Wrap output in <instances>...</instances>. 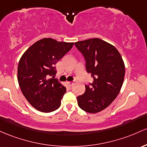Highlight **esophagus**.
Masks as SVG:
<instances>
[{"mask_svg": "<svg viewBox=\"0 0 147 147\" xmlns=\"http://www.w3.org/2000/svg\"><path fill=\"white\" fill-rule=\"evenodd\" d=\"M67 84H68L69 87H72L74 85V83L73 82H67Z\"/></svg>", "mask_w": 147, "mask_h": 147, "instance_id": "obj_1", "label": "esophagus"}]
</instances>
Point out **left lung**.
Listing matches in <instances>:
<instances>
[{"label": "left lung", "mask_w": 147, "mask_h": 147, "mask_svg": "<svg viewBox=\"0 0 147 147\" xmlns=\"http://www.w3.org/2000/svg\"><path fill=\"white\" fill-rule=\"evenodd\" d=\"M74 44L83 55L87 72L94 78L85 85V93L77 97L78 105L87 113H98L119 93L125 76L122 57L116 48L98 38Z\"/></svg>", "instance_id": "8db88e82"}]
</instances>
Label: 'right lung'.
Instances as JSON below:
<instances>
[{
  "label": "right lung",
  "instance_id": "1",
  "mask_svg": "<svg viewBox=\"0 0 147 147\" xmlns=\"http://www.w3.org/2000/svg\"><path fill=\"white\" fill-rule=\"evenodd\" d=\"M74 43L44 38L32 44L21 57L18 82L23 94L35 109L51 113L61 105L67 88L56 78L55 65L71 49Z\"/></svg>",
  "mask_w": 147,
  "mask_h": 147
}]
</instances>
